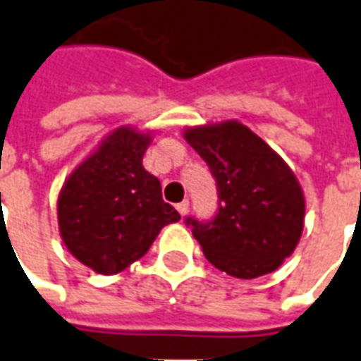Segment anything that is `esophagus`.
<instances>
[{"label":"esophagus","instance_id":"1","mask_svg":"<svg viewBox=\"0 0 361 361\" xmlns=\"http://www.w3.org/2000/svg\"><path fill=\"white\" fill-rule=\"evenodd\" d=\"M176 209H178V213H180L181 216L188 215V211H189V201H188V199H183L181 203H178V205H176Z\"/></svg>","mask_w":361,"mask_h":361}]
</instances>
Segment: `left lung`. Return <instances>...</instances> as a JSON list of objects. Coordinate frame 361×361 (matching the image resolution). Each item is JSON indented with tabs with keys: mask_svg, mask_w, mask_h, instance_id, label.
<instances>
[{
	"mask_svg": "<svg viewBox=\"0 0 361 361\" xmlns=\"http://www.w3.org/2000/svg\"><path fill=\"white\" fill-rule=\"evenodd\" d=\"M185 140L207 162L219 193L213 219H185L205 258L240 279L279 268L305 219L303 191L289 166L236 121L189 128Z\"/></svg>",
	"mask_w": 361,
	"mask_h": 361,
	"instance_id": "8db88e82",
	"label": "left lung"
}]
</instances>
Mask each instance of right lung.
I'll return each mask as SVG.
<instances>
[{
	"label": "right lung",
	"instance_id": "right-lung-1",
	"mask_svg": "<svg viewBox=\"0 0 361 361\" xmlns=\"http://www.w3.org/2000/svg\"><path fill=\"white\" fill-rule=\"evenodd\" d=\"M148 135L117 128L64 183L58 226L74 258L103 276L145 256L180 213L162 199L160 180L142 168Z\"/></svg>",
	"mask_w": 361,
	"mask_h": 361
}]
</instances>
